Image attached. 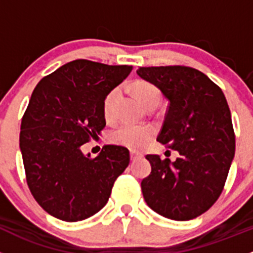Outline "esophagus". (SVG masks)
<instances>
[{
    "mask_svg": "<svg viewBox=\"0 0 253 253\" xmlns=\"http://www.w3.org/2000/svg\"><path fill=\"white\" fill-rule=\"evenodd\" d=\"M129 156H131V161L132 162H134V161H137V159L142 158V154L141 153H136V152H131V153H129Z\"/></svg>",
    "mask_w": 253,
    "mask_h": 253,
    "instance_id": "34e87169",
    "label": "esophagus"
}]
</instances>
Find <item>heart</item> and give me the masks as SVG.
<instances>
[{
    "instance_id": "obj_1",
    "label": "heart",
    "mask_w": 253,
    "mask_h": 253,
    "mask_svg": "<svg viewBox=\"0 0 253 253\" xmlns=\"http://www.w3.org/2000/svg\"><path fill=\"white\" fill-rule=\"evenodd\" d=\"M133 91L141 104L143 106L148 107L149 105L159 104L161 101V92L154 85L149 84L147 82H137L133 84ZM121 95V89L115 87L109 94L106 95L104 100V116L106 120H112L115 117V107ZM153 128L146 125H136L125 122L111 132V141L120 146L127 147L129 149L138 151L142 149L149 139L153 137Z\"/></svg>"
}]
</instances>
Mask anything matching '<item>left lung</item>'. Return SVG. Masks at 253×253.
<instances>
[{"label": "left lung", "mask_w": 253, "mask_h": 253, "mask_svg": "<svg viewBox=\"0 0 253 253\" xmlns=\"http://www.w3.org/2000/svg\"><path fill=\"white\" fill-rule=\"evenodd\" d=\"M137 74L169 101L157 141L178 151L174 162L146 156L152 170L141 183L157 214L186 221L204 214L221 194L235 156L231 112L224 92L189 67L139 68Z\"/></svg>", "instance_id": "obj_1"}]
</instances>
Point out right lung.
Listing matches in <instances>:
<instances>
[{
  "label": "right lung",
  "instance_id": "add662e5",
  "mask_svg": "<svg viewBox=\"0 0 253 253\" xmlns=\"http://www.w3.org/2000/svg\"><path fill=\"white\" fill-rule=\"evenodd\" d=\"M132 72L78 59L43 78L32 92L19 134L27 184L51 216L75 222L106 205L117 176L129 164L128 149L105 146L95 158L82 146L106 126L104 100Z\"/></svg>",
  "mask_w": 253,
  "mask_h": 253
}]
</instances>
